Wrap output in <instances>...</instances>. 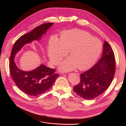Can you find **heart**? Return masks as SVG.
Listing matches in <instances>:
<instances>
[{
  "label": "heart",
  "mask_w": 126,
  "mask_h": 126,
  "mask_svg": "<svg viewBox=\"0 0 126 126\" xmlns=\"http://www.w3.org/2000/svg\"><path fill=\"white\" fill-rule=\"evenodd\" d=\"M102 50L101 40L87 32L74 29L65 31L60 40L55 36L51 37L48 46V56L52 64H58L69 51L70 57L61 64L60 69L69 71L78 67L81 70L92 66Z\"/></svg>",
  "instance_id": "b5f03b06"
}]
</instances>
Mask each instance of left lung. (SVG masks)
I'll list each match as a JSON object with an SVG mask.
<instances>
[{"mask_svg": "<svg viewBox=\"0 0 126 126\" xmlns=\"http://www.w3.org/2000/svg\"><path fill=\"white\" fill-rule=\"evenodd\" d=\"M116 71L114 53L105 41L102 57L90 70L80 74V82L73 90L83 99L91 100L101 95L112 83Z\"/></svg>", "mask_w": 126, "mask_h": 126, "instance_id": "1", "label": "left lung"}]
</instances>
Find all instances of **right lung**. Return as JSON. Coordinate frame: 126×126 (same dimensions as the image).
Returning a JSON list of instances; mask_svg holds the SVG:
<instances>
[{
  "label": "right lung",
  "mask_w": 126,
  "mask_h": 126,
  "mask_svg": "<svg viewBox=\"0 0 126 126\" xmlns=\"http://www.w3.org/2000/svg\"><path fill=\"white\" fill-rule=\"evenodd\" d=\"M53 24V23L41 24L23 35L16 41L12 49L9 57L11 77L17 87L27 95L36 96L45 92L52 87L59 74L55 73L54 69L47 67L43 64L32 71H22L16 66L14 62L15 55L25 44L33 40H40Z\"/></svg>",
  "instance_id": "obj_1"
}]
</instances>
